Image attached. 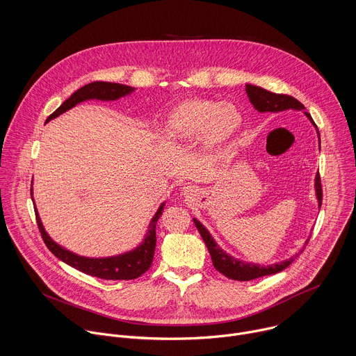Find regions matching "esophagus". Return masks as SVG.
Returning a JSON list of instances; mask_svg holds the SVG:
<instances>
[{
  "instance_id": "1",
  "label": "esophagus",
  "mask_w": 356,
  "mask_h": 356,
  "mask_svg": "<svg viewBox=\"0 0 356 356\" xmlns=\"http://www.w3.org/2000/svg\"><path fill=\"white\" fill-rule=\"evenodd\" d=\"M184 188H186V190H184V194H186V195H188V194H191V191H193V190H191V188H188V187H184Z\"/></svg>"
}]
</instances>
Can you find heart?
Returning <instances> with one entry per match:
<instances>
[{
  "mask_svg": "<svg viewBox=\"0 0 356 356\" xmlns=\"http://www.w3.org/2000/svg\"><path fill=\"white\" fill-rule=\"evenodd\" d=\"M243 127V114L238 106L211 99H186L172 107L165 117L162 133L173 143L197 138L205 152H215L230 143Z\"/></svg>",
  "mask_w": 356,
  "mask_h": 356,
  "instance_id": "heart-1",
  "label": "heart"
}]
</instances>
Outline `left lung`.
<instances>
[{
  "label": "left lung",
  "mask_w": 356,
  "mask_h": 356,
  "mask_svg": "<svg viewBox=\"0 0 356 356\" xmlns=\"http://www.w3.org/2000/svg\"><path fill=\"white\" fill-rule=\"evenodd\" d=\"M246 92L248 96L252 102V104L254 106L256 110H259L260 113L264 111H271V113H278V111H284V110H303V113L307 115L309 120L312 122V124L316 127L312 115L305 111V106L295 97L289 96V95H282V93H274L270 92L264 88L248 83L246 85ZM317 136H318V141H320V134L317 130ZM320 144V143H318ZM314 188H316V197L318 201V208L321 207V201H323V190H321V180H320V175H316L314 179ZM201 238L211 254L212 259V264L215 267L216 271H219L220 274H223L225 277L234 280V281H250V280H256L260 277H266V275H271V274H277L282 270H285L293 260L295 257H298V254H295V257H291L288 260H284L281 263H275L271 266H261V264H254V263H246L242 260L234 259L232 256H229L226 252H223L216 242L213 241V238L211 236V233L204 227V225L197 220L195 218H193ZM307 243V242H306Z\"/></svg>",
  "instance_id": "left-lung-1"
}]
</instances>
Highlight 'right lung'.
<instances>
[{
  "label": "right lung",
  "instance_id": "obj_1",
  "mask_svg": "<svg viewBox=\"0 0 356 356\" xmlns=\"http://www.w3.org/2000/svg\"><path fill=\"white\" fill-rule=\"evenodd\" d=\"M134 90V88L123 85V83H114V82H90L82 88H79L76 92H74L54 113H51L47 117V122L53 120V118L58 117L60 114L65 113L67 110L72 108L81 102L89 100V99H97V100H117L126 95H130ZM32 188H31V195H32ZM165 202L161 204L158 208L156 213L151 219V223L148 226V232L145 234V238L143 243L136 248L131 252H127L124 254H118L113 257H104V259H89V257H82L78 254H74L72 252H68L67 249L61 248L57 245L54 241H51L50 236L43 227V223L40 220V216L38 213V209H35L36 213V220L38 226L40 230V234L43 238L44 245L47 249L61 261L65 264L79 270L83 274L97 277L102 280H136L141 277L152 264L154 260V253H155V246H156V222L162 215Z\"/></svg>",
  "mask_w": 356,
  "mask_h": 356
}]
</instances>
